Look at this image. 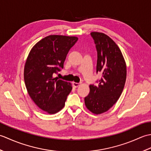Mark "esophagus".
Here are the masks:
<instances>
[{
  "label": "esophagus",
  "instance_id": "esophagus-1",
  "mask_svg": "<svg viewBox=\"0 0 151 151\" xmlns=\"http://www.w3.org/2000/svg\"><path fill=\"white\" fill-rule=\"evenodd\" d=\"M73 85L75 88H78V86H81V84L80 83H76V82H73Z\"/></svg>",
  "mask_w": 151,
  "mask_h": 151
}]
</instances>
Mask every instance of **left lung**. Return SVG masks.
<instances>
[{"instance_id":"obj_1","label":"left lung","mask_w":151,"mask_h":151,"mask_svg":"<svg viewBox=\"0 0 151 151\" xmlns=\"http://www.w3.org/2000/svg\"><path fill=\"white\" fill-rule=\"evenodd\" d=\"M97 50V73L102 74L97 86L89 85L85 105L93 114L107 111L118 101L127 78V65L119 47L106 34L92 32Z\"/></svg>"}]
</instances>
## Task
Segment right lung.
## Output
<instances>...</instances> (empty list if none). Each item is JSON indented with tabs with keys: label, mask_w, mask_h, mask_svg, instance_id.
<instances>
[{
	"label": "right lung",
	"mask_w": 151,
	"mask_h": 151,
	"mask_svg": "<svg viewBox=\"0 0 151 151\" xmlns=\"http://www.w3.org/2000/svg\"><path fill=\"white\" fill-rule=\"evenodd\" d=\"M78 38L50 35L32 48L24 68V80L28 95L41 110L54 114L65 106L72 85L53 77L63 68L67 54Z\"/></svg>",
	"instance_id": "add662e5"
}]
</instances>
